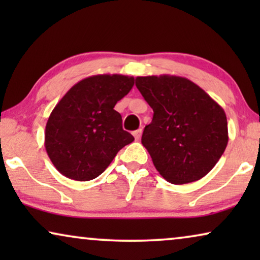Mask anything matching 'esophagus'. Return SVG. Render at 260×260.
I'll return each mask as SVG.
<instances>
[{"instance_id": "esophagus-1", "label": "esophagus", "mask_w": 260, "mask_h": 260, "mask_svg": "<svg viewBox=\"0 0 260 260\" xmlns=\"http://www.w3.org/2000/svg\"><path fill=\"white\" fill-rule=\"evenodd\" d=\"M133 135H134V137L136 138V141H138L142 136V129H137L136 131H134Z\"/></svg>"}]
</instances>
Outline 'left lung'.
Returning a JSON list of instances; mask_svg holds the SVG:
<instances>
[{
	"label": "left lung",
	"instance_id": "left-lung-1",
	"mask_svg": "<svg viewBox=\"0 0 260 260\" xmlns=\"http://www.w3.org/2000/svg\"><path fill=\"white\" fill-rule=\"evenodd\" d=\"M136 86L154 111L142 144L161 176L184 184L207 175L229 143L223 109L183 77H137Z\"/></svg>",
	"mask_w": 260,
	"mask_h": 260
}]
</instances>
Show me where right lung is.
<instances>
[{
  "label": "right lung",
  "instance_id": "obj_1",
  "mask_svg": "<svg viewBox=\"0 0 260 260\" xmlns=\"http://www.w3.org/2000/svg\"><path fill=\"white\" fill-rule=\"evenodd\" d=\"M134 77L97 74L80 80L53 109L45 148L56 170L76 181H90L108 168L135 138L122 127L115 105L134 86Z\"/></svg>",
  "mask_w": 260,
  "mask_h": 260
}]
</instances>
